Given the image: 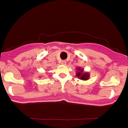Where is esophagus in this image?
I'll use <instances>...</instances> for the list:
<instances>
[{
	"mask_svg": "<svg viewBox=\"0 0 128 128\" xmlns=\"http://www.w3.org/2000/svg\"><path fill=\"white\" fill-rule=\"evenodd\" d=\"M66 64V62L65 60L61 61V64H62V65H65Z\"/></svg>",
	"mask_w": 128,
	"mask_h": 128,
	"instance_id": "1",
	"label": "esophagus"
}]
</instances>
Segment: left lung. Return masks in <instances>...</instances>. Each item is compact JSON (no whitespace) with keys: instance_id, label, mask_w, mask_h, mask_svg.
<instances>
[{"instance_id":"1","label":"left lung","mask_w":128,"mask_h":128,"mask_svg":"<svg viewBox=\"0 0 128 128\" xmlns=\"http://www.w3.org/2000/svg\"><path fill=\"white\" fill-rule=\"evenodd\" d=\"M76 76H77L79 79H81L82 80H88L90 77V74L88 72H84V70L80 68H77V71H76Z\"/></svg>"}]
</instances>
